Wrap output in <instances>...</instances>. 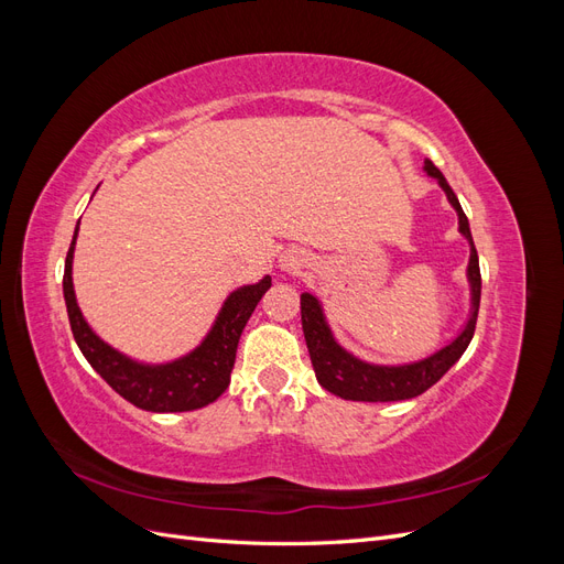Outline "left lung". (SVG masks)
Here are the masks:
<instances>
[{"mask_svg": "<svg viewBox=\"0 0 564 564\" xmlns=\"http://www.w3.org/2000/svg\"><path fill=\"white\" fill-rule=\"evenodd\" d=\"M423 164H425V172H429L433 178H437L440 185L445 187L449 202L458 212V228L470 242V263H468V280L473 286L470 319L466 324V329L460 332L447 348L425 357L421 362L404 365V367H373V365L355 360L350 352L340 348L334 340L327 322H324L317 299H313L311 294H301V322H303V334H305V344H308L315 377L324 390H329L344 400L395 402V400H409V398L421 395V392H425L445 377L449 367L458 360L460 355H464L475 334L477 311H480L482 278H480V261H477V249L473 245V235L468 228V218L464 209H460L454 191L449 187L447 178L442 176L440 169L431 160H425Z\"/></svg>", "mask_w": 564, "mask_h": 564, "instance_id": "obj_1", "label": "left lung"}]
</instances>
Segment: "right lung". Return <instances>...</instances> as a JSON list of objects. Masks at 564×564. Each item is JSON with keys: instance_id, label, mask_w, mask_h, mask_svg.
Segmentation results:
<instances>
[{"instance_id": "obj_1", "label": "right lung", "mask_w": 564, "mask_h": 564, "mask_svg": "<svg viewBox=\"0 0 564 564\" xmlns=\"http://www.w3.org/2000/svg\"><path fill=\"white\" fill-rule=\"evenodd\" d=\"M73 251L75 240L70 249H67L63 275V294L67 317H70V329L82 355L87 357L89 365L115 392H119V395L139 409H145V412H193V409L207 406L224 395V390L230 383V371L235 367V352L242 329L261 296L270 289V278H263L259 284L242 286L230 294L214 329L197 350L181 357L176 362L145 367L112 350L84 322L73 289Z\"/></svg>"}]
</instances>
